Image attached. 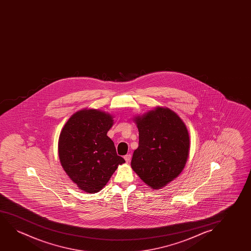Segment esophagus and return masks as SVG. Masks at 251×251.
<instances>
[{
	"mask_svg": "<svg viewBox=\"0 0 251 251\" xmlns=\"http://www.w3.org/2000/svg\"><path fill=\"white\" fill-rule=\"evenodd\" d=\"M124 159H125V161L126 162H129L130 161L131 159V154H126L125 156H124Z\"/></svg>",
	"mask_w": 251,
	"mask_h": 251,
	"instance_id": "1",
	"label": "esophagus"
}]
</instances>
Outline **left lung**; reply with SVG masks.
Masks as SVG:
<instances>
[{
  "label": "left lung",
  "instance_id": "left-lung-1",
  "mask_svg": "<svg viewBox=\"0 0 251 251\" xmlns=\"http://www.w3.org/2000/svg\"><path fill=\"white\" fill-rule=\"evenodd\" d=\"M139 147L131 167L151 189H159L176 178L189 156V135L186 125L168 108L157 107L135 117Z\"/></svg>",
  "mask_w": 251,
  "mask_h": 251
}]
</instances>
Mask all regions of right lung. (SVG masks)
<instances>
[{
  "instance_id": "right-lung-1",
  "label": "right lung",
  "mask_w": 251,
  "mask_h": 251,
  "mask_svg": "<svg viewBox=\"0 0 251 251\" xmlns=\"http://www.w3.org/2000/svg\"><path fill=\"white\" fill-rule=\"evenodd\" d=\"M113 117L101 110H79L72 115L59 136L58 154L62 168L79 189L99 192L117 166L125 160L117 154L107 136Z\"/></svg>"
}]
</instances>
